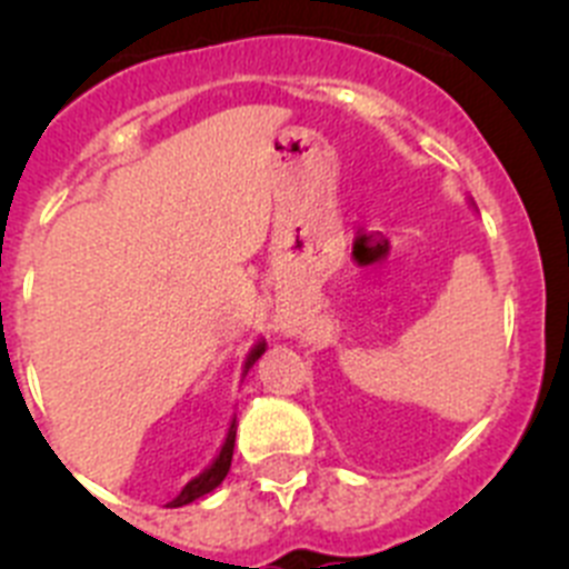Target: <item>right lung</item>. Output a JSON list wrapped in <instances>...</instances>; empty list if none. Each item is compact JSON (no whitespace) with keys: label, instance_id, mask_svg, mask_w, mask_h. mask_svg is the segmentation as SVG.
I'll use <instances>...</instances> for the list:
<instances>
[{"label":"right lung","instance_id":"obj_1","mask_svg":"<svg viewBox=\"0 0 569 569\" xmlns=\"http://www.w3.org/2000/svg\"><path fill=\"white\" fill-rule=\"evenodd\" d=\"M263 350H267V342H258L252 350H249L247 362H243V373H247V370L252 368L254 362H258ZM232 449H236V418H232L230 429H227V438H224V443H221V449H219V455H216V460H212V463L207 466V469L201 471L199 477H193V480H190L188 486H184L182 491H179L171 502H168V506H171V508H182V506H188V502H193V500H199V497H204V493L216 491V488L221 486V480H224V477H227V471H230Z\"/></svg>","mask_w":569,"mask_h":569}]
</instances>
